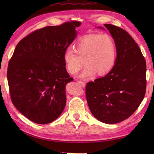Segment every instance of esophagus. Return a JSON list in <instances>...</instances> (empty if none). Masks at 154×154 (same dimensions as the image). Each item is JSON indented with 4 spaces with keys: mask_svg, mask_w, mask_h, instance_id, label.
I'll use <instances>...</instances> for the list:
<instances>
[{
    "mask_svg": "<svg viewBox=\"0 0 154 154\" xmlns=\"http://www.w3.org/2000/svg\"><path fill=\"white\" fill-rule=\"evenodd\" d=\"M78 83H79L82 87H84L85 86V82H83V81H78Z\"/></svg>",
    "mask_w": 154,
    "mask_h": 154,
    "instance_id": "34e87169",
    "label": "esophagus"
}]
</instances>
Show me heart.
<instances>
[{
	"instance_id": "1",
	"label": "heart",
	"mask_w": 154,
	"mask_h": 154,
	"mask_svg": "<svg viewBox=\"0 0 154 154\" xmlns=\"http://www.w3.org/2000/svg\"><path fill=\"white\" fill-rule=\"evenodd\" d=\"M63 54V61L67 72L76 75L85 65L81 78L104 76L112 70L116 63V46L111 35L91 34L81 38ZM84 63H83V61Z\"/></svg>"
}]
</instances>
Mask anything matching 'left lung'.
Listing matches in <instances>:
<instances>
[{"label": "left lung", "instance_id": "left-lung-1", "mask_svg": "<svg viewBox=\"0 0 154 154\" xmlns=\"http://www.w3.org/2000/svg\"><path fill=\"white\" fill-rule=\"evenodd\" d=\"M104 26L116 43V63L106 76L88 82L85 93L93 115L112 124L127 119L141 104L146 89V63L138 44L126 30L112 24Z\"/></svg>", "mask_w": 154, "mask_h": 154}]
</instances>
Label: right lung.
I'll return each mask as SVG.
<instances>
[{
	"mask_svg": "<svg viewBox=\"0 0 154 154\" xmlns=\"http://www.w3.org/2000/svg\"><path fill=\"white\" fill-rule=\"evenodd\" d=\"M80 24L72 20L38 29L16 45L7 70L10 95L14 106L32 122L50 123L64 110L65 85L73 79L63 54Z\"/></svg>",
	"mask_w": 154,
	"mask_h": 154,
	"instance_id": "1",
	"label": "right lung"
}]
</instances>
